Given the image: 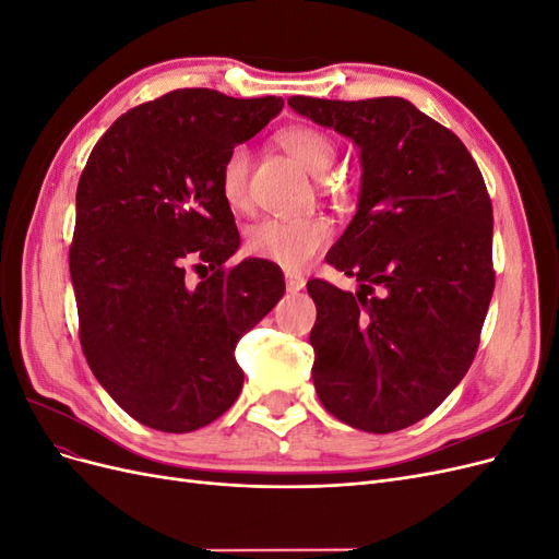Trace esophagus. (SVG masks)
Wrapping results in <instances>:
<instances>
[{
	"instance_id": "obj_1",
	"label": "esophagus",
	"mask_w": 559,
	"mask_h": 559,
	"mask_svg": "<svg viewBox=\"0 0 559 559\" xmlns=\"http://www.w3.org/2000/svg\"><path fill=\"white\" fill-rule=\"evenodd\" d=\"M284 282H286V289H289V292L306 289V277H302L300 273H286Z\"/></svg>"
}]
</instances>
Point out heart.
I'll use <instances>...</instances> for the list:
<instances>
[{"mask_svg":"<svg viewBox=\"0 0 559 559\" xmlns=\"http://www.w3.org/2000/svg\"><path fill=\"white\" fill-rule=\"evenodd\" d=\"M280 146L294 156L308 173L324 177L335 165L337 148L324 130L312 126H294L280 132ZM218 191L233 212H242L249 205V148L233 146L218 173ZM335 235L326 216L298 218H263L251 224L245 233V251L251 259L282 265L286 270L306 267L317 253L329 247Z\"/></svg>","mask_w":559,"mask_h":559,"instance_id":"1","label":"heart"}]
</instances>
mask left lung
I'll return each instance as SVG.
<instances>
[{"label":"left lung","mask_w":559,"mask_h":559,"mask_svg":"<svg viewBox=\"0 0 559 559\" xmlns=\"http://www.w3.org/2000/svg\"><path fill=\"white\" fill-rule=\"evenodd\" d=\"M292 109L361 148L359 210L326 263L357 294L308 282L312 380L324 408L368 433L433 413L476 357L495 292L492 200L464 142L403 97Z\"/></svg>","instance_id":"left-lung-1"}]
</instances>
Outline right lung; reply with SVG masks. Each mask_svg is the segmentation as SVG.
<instances>
[{
    "instance_id": "right-lung-1",
    "label": "right lung",
    "mask_w": 559,
    "mask_h": 559,
    "mask_svg": "<svg viewBox=\"0 0 559 559\" xmlns=\"http://www.w3.org/2000/svg\"><path fill=\"white\" fill-rule=\"evenodd\" d=\"M284 99L179 88L118 116L76 189L70 273L93 376L142 425L186 433L222 417L245 373L235 345L284 294L282 270L249 259L218 191L228 151ZM213 275L185 284V265Z\"/></svg>"
}]
</instances>
